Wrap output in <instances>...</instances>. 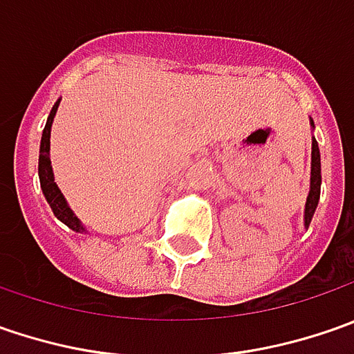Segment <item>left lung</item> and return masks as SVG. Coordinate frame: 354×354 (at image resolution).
I'll use <instances>...</instances> for the list:
<instances>
[{
    "label": "left lung",
    "instance_id": "left-lung-1",
    "mask_svg": "<svg viewBox=\"0 0 354 354\" xmlns=\"http://www.w3.org/2000/svg\"><path fill=\"white\" fill-rule=\"evenodd\" d=\"M311 128L315 129L313 120H309ZM321 195V156H319V145L317 140L311 138V179H309V195L306 201V211H304V226H309L315 209H317V203H319Z\"/></svg>",
    "mask_w": 354,
    "mask_h": 354
}]
</instances>
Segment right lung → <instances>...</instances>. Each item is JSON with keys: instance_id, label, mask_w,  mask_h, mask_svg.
Wrapping results in <instances>:
<instances>
[{"instance_id": "obj_1", "label": "right lung", "mask_w": 354, "mask_h": 354, "mask_svg": "<svg viewBox=\"0 0 354 354\" xmlns=\"http://www.w3.org/2000/svg\"><path fill=\"white\" fill-rule=\"evenodd\" d=\"M59 104H61V98L53 106V110H50V114L47 118V124H45V129H43V136H41V147H39V181H41L43 195L47 198L50 211L55 212V216L61 223L68 226L71 230H75V232H88L86 226L82 225V221L68 207V203H66V198L61 193L59 185L55 183V173H53V165H50V128H53V120L57 116Z\"/></svg>"}]
</instances>
